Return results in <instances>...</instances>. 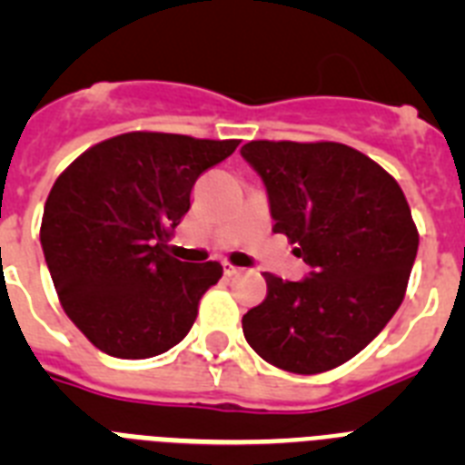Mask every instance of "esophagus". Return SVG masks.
<instances>
[{
  "label": "esophagus",
  "mask_w": 465,
  "mask_h": 465,
  "mask_svg": "<svg viewBox=\"0 0 465 465\" xmlns=\"http://www.w3.org/2000/svg\"><path fill=\"white\" fill-rule=\"evenodd\" d=\"M244 272L242 268H235V265H230V262H223V274L225 277H240Z\"/></svg>",
  "instance_id": "34e87169"
}]
</instances>
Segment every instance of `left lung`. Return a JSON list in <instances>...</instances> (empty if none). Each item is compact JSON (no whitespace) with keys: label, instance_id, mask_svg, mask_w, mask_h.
Instances as JSON below:
<instances>
[{"label":"left lung","instance_id":"left-lung-1","mask_svg":"<svg viewBox=\"0 0 465 465\" xmlns=\"http://www.w3.org/2000/svg\"><path fill=\"white\" fill-rule=\"evenodd\" d=\"M242 158L268 193L274 232L310 265L300 282L265 274L268 298L242 316L261 359L316 375L356 356L391 322L419 235L401 186L375 160L335 142H249Z\"/></svg>","mask_w":465,"mask_h":465}]
</instances>
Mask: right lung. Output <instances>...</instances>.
Wrapping results in <instances>:
<instances>
[{
    "label": "right lung",
    "mask_w": 465,
    "mask_h": 465,
    "mask_svg": "<svg viewBox=\"0 0 465 465\" xmlns=\"http://www.w3.org/2000/svg\"><path fill=\"white\" fill-rule=\"evenodd\" d=\"M186 134L127 133L97 143L57 176L41 249L74 326L116 359H151L182 342L216 261L182 262L167 240L191 209L197 176L237 149Z\"/></svg>",
    "instance_id": "add662e5"
}]
</instances>
